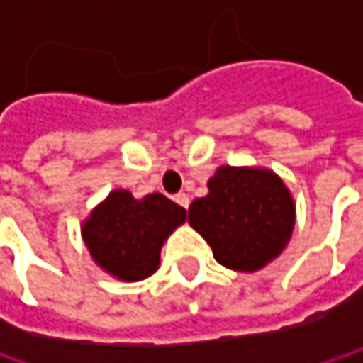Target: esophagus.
Wrapping results in <instances>:
<instances>
[{"label":"esophagus","mask_w":363,"mask_h":363,"mask_svg":"<svg viewBox=\"0 0 363 363\" xmlns=\"http://www.w3.org/2000/svg\"><path fill=\"white\" fill-rule=\"evenodd\" d=\"M175 202L179 203L182 208H186L188 210V206H189V196L188 194H184V191H179V194H175V198H174Z\"/></svg>","instance_id":"obj_1"}]
</instances>
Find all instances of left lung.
I'll list each match as a JSON object with an SVG mask.
<instances>
[{"mask_svg": "<svg viewBox=\"0 0 363 363\" xmlns=\"http://www.w3.org/2000/svg\"><path fill=\"white\" fill-rule=\"evenodd\" d=\"M194 200L188 222L202 234L220 264L252 272L277 258L295 226V206L279 175L269 169L224 165Z\"/></svg>", "mask_w": 363, "mask_h": 363, "instance_id": "left-lung-1", "label": "left lung"}]
</instances>
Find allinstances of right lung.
<instances>
[{
  "instance_id": "1",
  "label": "right lung",
  "mask_w": 363,
  "mask_h": 363,
  "mask_svg": "<svg viewBox=\"0 0 363 363\" xmlns=\"http://www.w3.org/2000/svg\"><path fill=\"white\" fill-rule=\"evenodd\" d=\"M186 210L163 194L135 200L131 191L108 194L82 226L92 258L123 281H141L160 267L163 240L184 224Z\"/></svg>"
}]
</instances>
